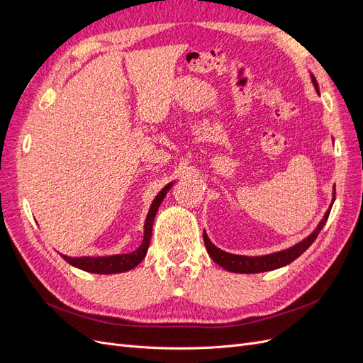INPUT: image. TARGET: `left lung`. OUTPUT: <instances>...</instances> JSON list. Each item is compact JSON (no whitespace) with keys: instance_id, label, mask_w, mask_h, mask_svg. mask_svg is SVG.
Here are the masks:
<instances>
[{"instance_id":"1","label":"left lung","mask_w":363,"mask_h":363,"mask_svg":"<svg viewBox=\"0 0 363 363\" xmlns=\"http://www.w3.org/2000/svg\"><path fill=\"white\" fill-rule=\"evenodd\" d=\"M311 79L313 83L315 91L320 94V89H318V83L315 80V77L311 74ZM335 186H333V196H332V203L328 206L327 212L324 213L323 219L318 225L315 227L313 232L306 236L300 242H296L295 245L281 250V251H276L271 252V255H263V256H240V255H232V252H227L221 248H218L211 239H208L207 233H203L204 238V244H206V250L208 252V256L213 259L215 263H218L219 267H223L224 269L230 271V272H238V274H257V272H267V271H272V269H279L281 267L289 265L291 262H294L296 257H300L303 252L309 248L313 240L316 239V236L320 235V232L323 230V227L327 223V218L330 215L332 206L335 203Z\"/></svg>"}]
</instances>
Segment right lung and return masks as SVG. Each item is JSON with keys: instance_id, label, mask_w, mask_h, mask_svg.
I'll use <instances>...</instances> for the list:
<instances>
[{"instance_id": "right-lung-1", "label": "right lung", "mask_w": 363, "mask_h": 363, "mask_svg": "<svg viewBox=\"0 0 363 363\" xmlns=\"http://www.w3.org/2000/svg\"><path fill=\"white\" fill-rule=\"evenodd\" d=\"M175 182L168 183L164 188L156 195V199L152 200L148 215L145 218V224H144V239L139 245L138 250L133 252H128V255H112V256H82V257H72L62 255L60 256L67 260L69 265L83 269L86 272H92V274H118V272H125L136 268L139 263L144 260L147 256V251L150 247V240H151V232H152V223H155L156 213L159 211V207L162 201L167 196L168 191L172 188Z\"/></svg>"}]
</instances>
